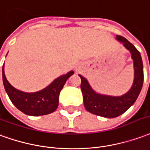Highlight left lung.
Segmentation results:
<instances>
[{
	"instance_id": "8db88e82",
	"label": "left lung",
	"mask_w": 150,
	"mask_h": 150,
	"mask_svg": "<svg viewBox=\"0 0 150 150\" xmlns=\"http://www.w3.org/2000/svg\"><path fill=\"white\" fill-rule=\"evenodd\" d=\"M116 39L131 53L134 68V80L132 86L127 93L121 96H111L98 94L94 91L83 76L79 74L81 79V89L83 95L85 108L92 114L105 118H115L120 115L132 107L140 94L144 81L143 63L140 52L128 39L116 35Z\"/></svg>"
}]
</instances>
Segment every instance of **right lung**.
<instances>
[{
    "label": "right lung",
    "instance_id": "1",
    "mask_svg": "<svg viewBox=\"0 0 150 150\" xmlns=\"http://www.w3.org/2000/svg\"><path fill=\"white\" fill-rule=\"evenodd\" d=\"M73 73V71H70L56 78L43 90L26 93L17 90L9 83L5 77L4 65L2 67L3 84L9 99L18 110L24 114L32 116L44 115L56 111L59 105L60 90L63 89L68 78Z\"/></svg>",
    "mask_w": 150,
    "mask_h": 150
}]
</instances>
